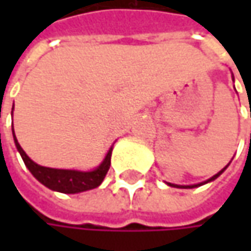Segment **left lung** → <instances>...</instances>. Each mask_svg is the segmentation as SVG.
Instances as JSON below:
<instances>
[{"instance_id":"obj_1","label":"left lung","mask_w":251,"mask_h":251,"mask_svg":"<svg viewBox=\"0 0 251 251\" xmlns=\"http://www.w3.org/2000/svg\"><path fill=\"white\" fill-rule=\"evenodd\" d=\"M225 169H226V168H224V169H222V170H221V172H218L215 176H212V177H211V178H208L207 181H204V183H200V184H193V186H177V184H172V183H168V184H169V186H172V187H178V188H194V187H198V186H202V184H205V183H208V181H212V180H215V178H217L218 176H219V175H221V173H222V172L225 170Z\"/></svg>"}]
</instances>
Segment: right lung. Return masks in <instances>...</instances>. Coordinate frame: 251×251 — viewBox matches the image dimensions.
Wrapping results in <instances>:
<instances>
[{
  "label": "right lung",
  "mask_w": 251,
  "mask_h": 251,
  "mask_svg": "<svg viewBox=\"0 0 251 251\" xmlns=\"http://www.w3.org/2000/svg\"><path fill=\"white\" fill-rule=\"evenodd\" d=\"M14 140L15 145L19 151L26 168L30 170V173L42 184H44L50 190H54V191H60V193H65V194H75V193L96 188L98 186H100V183L103 181V178L110 168L111 150L113 148L109 150L106 158L101 162L99 168L92 170V172H78V170H64V169H51L40 166V165L34 163L33 160L25 153V151L21 148L19 142L15 137V132Z\"/></svg>",
  "instance_id": "obj_1"
}]
</instances>
